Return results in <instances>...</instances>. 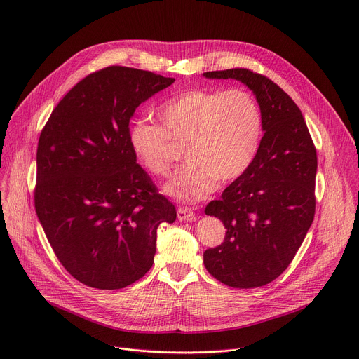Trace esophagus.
I'll use <instances>...</instances> for the list:
<instances>
[{"label": "esophagus", "mask_w": 359, "mask_h": 359, "mask_svg": "<svg viewBox=\"0 0 359 359\" xmlns=\"http://www.w3.org/2000/svg\"><path fill=\"white\" fill-rule=\"evenodd\" d=\"M177 219L179 220H189V222H191V220H194L196 217H194V212L193 210H190L187 208H179L177 209Z\"/></svg>", "instance_id": "esophagus-1"}]
</instances>
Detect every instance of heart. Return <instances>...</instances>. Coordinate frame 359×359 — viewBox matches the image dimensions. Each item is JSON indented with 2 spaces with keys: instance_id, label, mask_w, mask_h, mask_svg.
Masks as SVG:
<instances>
[{
  "instance_id": "heart-1",
  "label": "heart",
  "mask_w": 359,
  "mask_h": 359,
  "mask_svg": "<svg viewBox=\"0 0 359 359\" xmlns=\"http://www.w3.org/2000/svg\"><path fill=\"white\" fill-rule=\"evenodd\" d=\"M160 126L137 121L128 142L142 165L156 176L172 166V140L186 143L187 165L165 184L170 198L194 203L206 199L217 182L232 183L253 163L264 118L255 97L241 88L184 90L157 111Z\"/></svg>"
}]
</instances>
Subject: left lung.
Returning a JSON list of instances; mask_svg holds the SVG:
<instances>
[{"instance_id": "1", "label": "left lung", "mask_w": 359, "mask_h": 359, "mask_svg": "<svg viewBox=\"0 0 359 359\" xmlns=\"http://www.w3.org/2000/svg\"><path fill=\"white\" fill-rule=\"evenodd\" d=\"M203 76L243 83L262 111L264 137L250 168L205 209L223 222L226 235L203 253L208 272L219 282L259 287L289 266L312 224L316 149L299 107L268 77L248 69Z\"/></svg>"}]
</instances>
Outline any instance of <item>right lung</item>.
<instances>
[{
  "instance_id": "1",
  "label": "right lung",
  "mask_w": 359,
  "mask_h": 359,
  "mask_svg": "<svg viewBox=\"0 0 359 359\" xmlns=\"http://www.w3.org/2000/svg\"><path fill=\"white\" fill-rule=\"evenodd\" d=\"M173 83L121 66L91 73L40 135L36 212L60 264L90 287L121 289L143 278L158 224L176 220L128 142L136 109Z\"/></svg>"
}]
</instances>
